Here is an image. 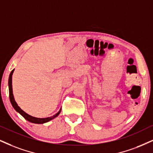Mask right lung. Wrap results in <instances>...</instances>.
Instances as JSON below:
<instances>
[{"mask_svg":"<svg viewBox=\"0 0 153 153\" xmlns=\"http://www.w3.org/2000/svg\"><path fill=\"white\" fill-rule=\"evenodd\" d=\"M15 69H13L11 71L10 74V76H9V79H8V88H9V97H10V101L11 104H12L13 108L16 110L17 112L19 113L21 116L23 117L25 119H26L27 121L33 123H37V124H42V123H45L50 121L51 120L54 119V118H56V116H59V114L61 112L62 108H60V110L58 111L57 113L54 116H51V117H48V118H36V117H33L30 116V115L27 114V113L25 112L24 111H22L20 107L18 106V105L17 104V103L16 102L14 99V96H13V87H12V76H13V71H14Z\"/></svg>","mask_w":153,"mask_h":153,"instance_id":"1","label":"right lung"}]
</instances>
